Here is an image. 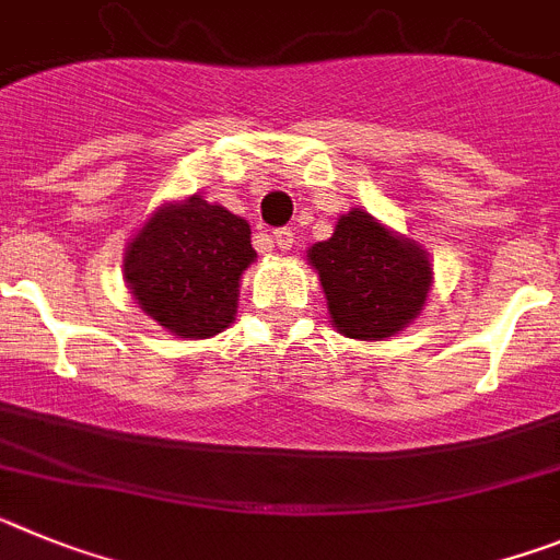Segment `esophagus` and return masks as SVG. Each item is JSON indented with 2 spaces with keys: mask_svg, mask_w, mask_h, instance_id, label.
<instances>
[{
  "mask_svg": "<svg viewBox=\"0 0 560 560\" xmlns=\"http://www.w3.org/2000/svg\"><path fill=\"white\" fill-rule=\"evenodd\" d=\"M295 242V233L290 231V228H279V231H273V247H279V250H290Z\"/></svg>",
  "mask_w": 560,
  "mask_h": 560,
  "instance_id": "34e87169",
  "label": "esophagus"
}]
</instances>
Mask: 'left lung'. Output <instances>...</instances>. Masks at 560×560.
Wrapping results in <instances>:
<instances>
[{
    "mask_svg": "<svg viewBox=\"0 0 560 560\" xmlns=\"http://www.w3.org/2000/svg\"><path fill=\"white\" fill-rule=\"evenodd\" d=\"M329 318L354 340H386L415 324L434 284L428 250L363 208L340 213L327 242L307 250Z\"/></svg>",
    "mask_w": 560,
    "mask_h": 560,
    "instance_id": "obj_1",
    "label": "left lung"
}]
</instances>
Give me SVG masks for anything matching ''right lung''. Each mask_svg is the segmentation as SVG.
I'll use <instances>...</instances> for the list:
<instances>
[{
    "label": "right lung",
    "mask_w": 560,
    "mask_h": 560,
    "mask_svg": "<svg viewBox=\"0 0 560 560\" xmlns=\"http://www.w3.org/2000/svg\"><path fill=\"white\" fill-rule=\"evenodd\" d=\"M253 261L247 220L194 194L145 217L124 250V281L165 332L202 340L233 324Z\"/></svg>",
    "instance_id": "obj_1"
}]
</instances>
